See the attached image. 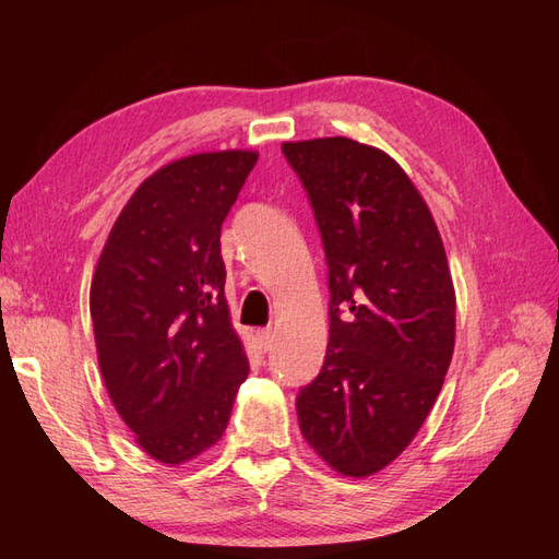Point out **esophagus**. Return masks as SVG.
<instances>
[{
  "label": "esophagus",
  "mask_w": 559,
  "mask_h": 559,
  "mask_svg": "<svg viewBox=\"0 0 559 559\" xmlns=\"http://www.w3.org/2000/svg\"><path fill=\"white\" fill-rule=\"evenodd\" d=\"M257 341H259L261 348L269 350V348L273 346V341H276V329H271V326L259 329V331H257Z\"/></svg>",
  "instance_id": "obj_1"
}]
</instances>
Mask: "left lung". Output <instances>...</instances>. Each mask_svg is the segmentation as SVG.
<instances>
[{"instance_id":"1","label":"left lung","mask_w":559,"mask_h":559,"mask_svg":"<svg viewBox=\"0 0 559 559\" xmlns=\"http://www.w3.org/2000/svg\"><path fill=\"white\" fill-rule=\"evenodd\" d=\"M322 233L329 346L295 399L300 432L341 476L389 466L442 391L456 295L444 245L411 177L346 136L286 141Z\"/></svg>"}]
</instances>
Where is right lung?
<instances>
[{
  "mask_svg": "<svg viewBox=\"0 0 559 559\" xmlns=\"http://www.w3.org/2000/svg\"><path fill=\"white\" fill-rule=\"evenodd\" d=\"M257 151L197 153L139 185L105 242L91 317L105 389L136 444L180 466L223 437L249 374L221 225Z\"/></svg>",
  "mask_w": 559,
  "mask_h": 559,
  "instance_id": "obj_1",
  "label": "right lung"
}]
</instances>
